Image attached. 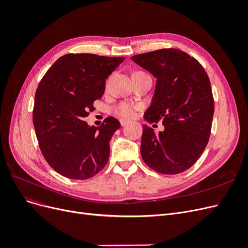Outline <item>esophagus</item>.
Returning a JSON list of instances; mask_svg holds the SVG:
<instances>
[{"label":"esophagus","mask_w":248,"mask_h":248,"mask_svg":"<svg viewBox=\"0 0 248 248\" xmlns=\"http://www.w3.org/2000/svg\"><path fill=\"white\" fill-rule=\"evenodd\" d=\"M120 123H121L122 126H125L127 123H128V121H127V120H125V119H120Z\"/></svg>","instance_id":"1"}]
</instances>
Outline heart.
I'll return each instance as SVG.
<instances>
[{
  "label": "heart",
  "mask_w": 248,
  "mask_h": 248,
  "mask_svg": "<svg viewBox=\"0 0 248 248\" xmlns=\"http://www.w3.org/2000/svg\"><path fill=\"white\" fill-rule=\"evenodd\" d=\"M136 109H137V108L131 106V104L126 103V102H121V103H119L118 106L115 107L114 111L119 116L129 119V118H132L134 116V114H136Z\"/></svg>",
  "instance_id": "heart-1"
}]
</instances>
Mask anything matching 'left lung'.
<instances>
[{
  "mask_svg": "<svg viewBox=\"0 0 248 248\" xmlns=\"http://www.w3.org/2000/svg\"><path fill=\"white\" fill-rule=\"evenodd\" d=\"M157 78L151 106L144 118L162 120L164 130L142 126L140 154L148 167L164 175L191 168L209 141L214 99L208 74L198 60L176 48L131 57Z\"/></svg>",
  "mask_w": 248,
  "mask_h": 248,
  "instance_id": "left-lung-1",
  "label": "left lung"
}]
</instances>
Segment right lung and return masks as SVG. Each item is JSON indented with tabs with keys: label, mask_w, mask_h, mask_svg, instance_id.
Returning a JSON list of instances; mask_svg holds the SVG:
<instances>
[{
	"label": "right lung",
	"mask_w": 248,
	"mask_h": 248,
	"mask_svg": "<svg viewBox=\"0 0 248 248\" xmlns=\"http://www.w3.org/2000/svg\"><path fill=\"white\" fill-rule=\"evenodd\" d=\"M124 57L68 54L59 58L36 90L33 124L44 158L60 175L86 180L106 167L109 140L121 124L108 117L98 126L85 118L102 97L106 79Z\"/></svg>",
	"instance_id": "right-lung-1"
}]
</instances>
